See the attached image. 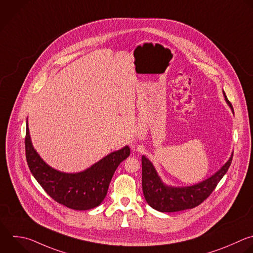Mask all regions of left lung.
Returning <instances> with one entry per match:
<instances>
[{
    "instance_id": "obj_1",
    "label": "left lung",
    "mask_w": 253,
    "mask_h": 253,
    "mask_svg": "<svg viewBox=\"0 0 253 253\" xmlns=\"http://www.w3.org/2000/svg\"><path fill=\"white\" fill-rule=\"evenodd\" d=\"M227 103L230 105L229 101ZM231 161L232 155L219 171L198 185L186 188H171L162 183L152 163L145 156H142V190L144 198L150 207L162 212H175L194 209L205 202L214 191L227 172Z\"/></svg>"
}]
</instances>
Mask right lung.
<instances>
[{
	"label": "right lung",
	"instance_id": "1",
	"mask_svg": "<svg viewBox=\"0 0 253 253\" xmlns=\"http://www.w3.org/2000/svg\"><path fill=\"white\" fill-rule=\"evenodd\" d=\"M25 149L30 171L45 193L58 204L76 211L91 210L102 203L117 167L130 155V148L126 146L107 155L86 171L60 173L48 167L35 151L28 122Z\"/></svg>",
	"mask_w": 253,
	"mask_h": 253
}]
</instances>
